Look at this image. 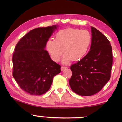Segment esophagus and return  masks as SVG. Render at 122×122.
Instances as JSON below:
<instances>
[{
  "mask_svg": "<svg viewBox=\"0 0 122 122\" xmlns=\"http://www.w3.org/2000/svg\"><path fill=\"white\" fill-rule=\"evenodd\" d=\"M67 67H66V66H62L61 68V70L62 71H64V70L67 69Z\"/></svg>",
  "mask_w": 122,
  "mask_h": 122,
  "instance_id": "34e87169",
  "label": "esophagus"
}]
</instances>
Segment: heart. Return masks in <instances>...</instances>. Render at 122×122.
<instances>
[{
  "instance_id": "b5f03b06",
  "label": "heart",
  "mask_w": 122,
  "mask_h": 122,
  "mask_svg": "<svg viewBox=\"0 0 122 122\" xmlns=\"http://www.w3.org/2000/svg\"><path fill=\"white\" fill-rule=\"evenodd\" d=\"M92 37L86 30L76 28H66L59 30L55 36V40L47 41L46 49L51 59L58 62L62 54L63 63H68L72 60L78 61L86 55L89 48Z\"/></svg>"
}]
</instances>
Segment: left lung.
<instances>
[{"mask_svg": "<svg viewBox=\"0 0 122 122\" xmlns=\"http://www.w3.org/2000/svg\"><path fill=\"white\" fill-rule=\"evenodd\" d=\"M90 51L81 60L72 65L69 86L76 94L91 96L102 89L110 78L112 53L110 41L94 27Z\"/></svg>", "mask_w": 122, "mask_h": 122, "instance_id": "obj_1", "label": "left lung"}]
</instances>
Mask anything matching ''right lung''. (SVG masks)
Returning <instances> with one entry per match:
<instances>
[{"label": "right lung", "mask_w": 122, "mask_h": 122, "mask_svg": "<svg viewBox=\"0 0 122 122\" xmlns=\"http://www.w3.org/2000/svg\"><path fill=\"white\" fill-rule=\"evenodd\" d=\"M58 26L30 30L16 44L13 54V76L22 90L33 95L48 91L61 66L51 59L45 47Z\"/></svg>", "instance_id": "right-lung-1"}]
</instances>
